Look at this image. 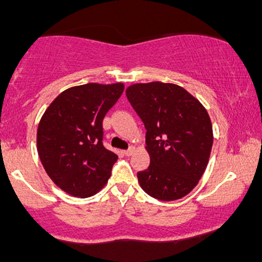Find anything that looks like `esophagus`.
Listing matches in <instances>:
<instances>
[{
  "instance_id": "esophagus-1",
  "label": "esophagus",
  "mask_w": 262,
  "mask_h": 262,
  "mask_svg": "<svg viewBox=\"0 0 262 262\" xmlns=\"http://www.w3.org/2000/svg\"><path fill=\"white\" fill-rule=\"evenodd\" d=\"M134 150H135V148H134V146H130V148H129V149H127V150H124V154L125 155H127V156H130L132 154H133V152H134Z\"/></svg>"
}]
</instances>
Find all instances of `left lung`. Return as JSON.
<instances>
[{
	"label": "left lung",
	"instance_id": "left-lung-1",
	"mask_svg": "<svg viewBox=\"0 0 262 262\" xmlns=\"http://www.w3.org/2000/svg\"><path fill=\"white\" fill-rule=\"evenodd\" d=\"M146 129L150 165L138 172L140 187L160 201L185 197L206 171L213 129L203 104L185 89L160 81L125 90Z\"/></svg>",
	"mask_w": 262,
	"mask_h": 262
}]
</instances>
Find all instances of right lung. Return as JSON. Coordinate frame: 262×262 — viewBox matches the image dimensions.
<instances>
[{
    "label": "right lung",
    "mask_w": 262,
    "mask_h": 262,
    "mask_svg": "<svg viewBox=\"0 0 262 262\" xmlns=\"http://www.w3.org/2000/svg\"><path fill=\"white\" fill-rule=\"evenodd\" d=\"M123 91V82L70 87L41 116L39 159L48 176L66 193L91 197L108 182L118 156L103 146L102 121Z\"/></svg>",
    "instance_id": "add662e5"
}]
</instances>
